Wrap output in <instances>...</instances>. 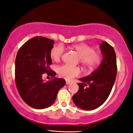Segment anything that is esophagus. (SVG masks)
<instances>
[{
  "instance_id": "obj_1",
  "label": "esophagus",
  "mask_w": 133,
  "mask_h": 133,
  "mask_svg": "<svg viewBox=\"0 0 133 133\" xmlns=\"http://www.w3.org/2000/svg\"><path fill=\"white\" fill-rule=\"evenodd\" d=\"M71 83L70 81H66V85H69V83Z\"/></svg>"
}]
</instances>
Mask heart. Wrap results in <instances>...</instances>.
I'll return each instance as SVG.
<instances>
[{
  "mask_svg": "<svg viewBox=\"0 0 133 133\" xmlns=\"http://www.w3.org/2000/svg\"><path fill=\"white\" fill-rule=\"evenodd\" d=\"M72 49L75 51L79 57L80 62L83 66L92 69L98 65L101 61V55L95 51L91 46L85 44H76L72 46ZM64 52V48L61 45L53 46L50 51V56L55 61L61 59ZM58 74L63 78L71 80L80 75L81 71L78 67L65 64L58 68Z\"/></svg>",
  "mask_w": 133,
  "mask_h": 133,
  "instance_id": "1",
  "label": "heart"
}]
</instances>
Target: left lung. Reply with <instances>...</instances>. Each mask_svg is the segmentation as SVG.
Here are the masks:
<instances>
[{
    "label": "left lung",
    "mask_w": 133,
    "mask_h": 133,
    "mask_svg": "<svg viewBox=\"0 0 133 133\" xmlns=\"http://www.w3.org/2000/svg\"><path fill=\"white\" fill-rule=\"evenodd\" d=\"M103 60L89 75L79 79V90L72 97L75 105L86 110L99 108L110 95L117 75L116 55L113 46L103 41L100 44ZM87 85L88 87H87Z\"/></svg>",
    "instance_id": "8db88e82"
}]
</instances>
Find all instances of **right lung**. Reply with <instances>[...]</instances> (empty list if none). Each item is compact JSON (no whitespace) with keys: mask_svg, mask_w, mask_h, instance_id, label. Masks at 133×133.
<instances>
[{"mask_svg":"<svg viewBox=\"0 0 133 133\" xmlns=\"http://www.w3.org/2000/svg\"><path fill=\"white\" fill-rule=\"evenodd\" d=\"M52 39L36 36L23 44L18 51L15 61V81L18 92L25 103L36 109L52 105L65 79L55 78L44 82L43 74L54 77L56 73L52 64L50 51L54 46Z\"/></svg>","mask_w":133,"mask_h":133,"instance_id":"right-lung-1","label":"right lung"}]
</instances>
